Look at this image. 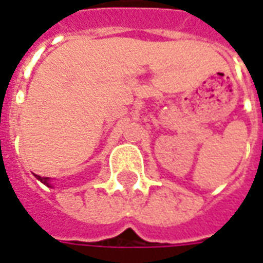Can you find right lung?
Returning <instances> with one entry per match:
<instances>
[{"mask_svg": "<svg viewBox=\"0 0 263 263\" xmlns=\"http://www.w3.org/2000/svg\"><path fill=\"white\" fill-rule=\"evenodd\" d=\"M35 177H36L41 182H44V184H46L48 187H51V184H49V177H41V176H36V174H35Z\"/></svg>", "mask_w": 263, "mask_h": 263, "instance_id": "obj_1", "label": "right lung"}]
</instances>
